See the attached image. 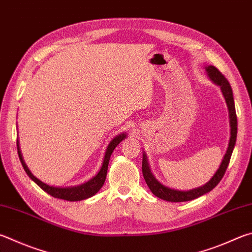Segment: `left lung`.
Wrapping results in <instances>:
<instances>
[{"label": "left lung", "instance_id": "1", "mask_svg": "<svg viewBox=\"0 0 252 252\" xmlns=\"http://www.w3.org/2000/svg\"><path fill=\"white\" fill-rule=\"evenodd\" d=\"M206 74L209 77V79L212 80L215 85L220 87L221 94L223 98L226 100V104L228 108V112H229V126H230V138H229V143H228V148L225 155H223V158L219 165V168L214 174L213 177L206 183L205 185L196 187V189H189V190H178L171 189V187H167L163 185L162 183H159L153 173L151 172V168L148 162V157H146V153L143 152V158H142V173H143L144 180L148 184L150 190L157 196V197L167 200V202H189V200H193L195 198H198L200 196L205 195L208 193L215 187L218 185V183L221 181L222 176L225 175V172L228 167V164H229L232 151H234L235 144H236V139H237V116H236V109H235V101H234V94H232V89L230 87V84L228 80L221 75V72L219 71L215 66H206L205 67Z\"/></svg>", "mask_w": 252, "mask_h": 252}]
</instances>
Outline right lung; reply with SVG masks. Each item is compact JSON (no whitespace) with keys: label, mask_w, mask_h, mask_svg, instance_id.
Returning a JSON list of instances; mask_svg holds the SVG:
<instances>
[{"label":"right lung","mask_w":252,"mask_h":252,"mask_svg":"<svg viewBox=\"0 0 252 252\" xmlns=\"http://www.w3.org/2000/svg\"><path fill=\"white\" fill-rule=\"evenodd\" d=\"M126 138V134L123 132V133L118 134L116 138H113L110 141V143H109L107 146L106 152H104L102 165H101V167H100L99 172L95 174V175L91 178V180L84 183V184H81V185L70 186V187L50 186V185L46 184V183H44L40 180H38L36 176H34L33 173H32L30 171V168L27 167L26 163L24 162V158H23L21 148H20V141L17 140L16 144H17V153H18V157H20L22 165H23V167H24L26 174L30 176L31 180H33L36 184L40 187V189L46 191L47 194L52 195L55 198L69 200V202H78V200H84V199H87L89 197H93V196L97 194L99 189L103 186L104 181H106V177H107L109 159H110L113 150L116 149L117 145L120 143L122 140H125Z\"/></svg>","instance_id":"obj_1"}]
</instances>
